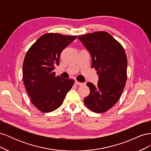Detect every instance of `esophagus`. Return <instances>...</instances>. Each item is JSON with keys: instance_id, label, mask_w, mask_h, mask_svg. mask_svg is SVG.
<instances>
[{"instance_id": "obj_1", "label": "esophagus", "mask_w": 151, "mask_h": 151, "mask_svg": "<svg viewBox=\"0 0 151 151\" xmlns=\"http://www.w3.org/2000/svg\"><path fill=\"white\" fill-rule=\"evenodd\" d=\"M75 84H76V85H78V86H81V85H83V84H84V83H80V82H79V81H75Z\"/></svg>"}]
</instances>
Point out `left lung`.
<instances>
[{
    "label": "left lung",
    "mask_w": 151,
    "mask_h": 151,
    "mask_svg": "<svg viewBox=\"0 0 151 151\" xmlns=\"http://www.w3.org/2000/svg\"><path fill=\"white\" fill-rule=\"evenodd\" d=\"M92 58L91 67L97 71L98 85L87 83L90 93L84 99L95 113H104L119 100L127 78V58L122 45L106 31L78 36Z\"/></svg>",
    "instance_id": "8db88e82"
}]
</instances>
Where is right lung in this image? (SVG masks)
Returning <instances> with one entry per match:
<instances>
[{
    "label": "right lung",
    "instance_id": "obj_1",
    "mask_svg": "<svg viewBox=\"0 0 151 151\" xmlns=\"http://www.w3.org/2000/svg\"><path fill=\"white\" fill-rule=\"evenodd\" d=\"M77 36L44 34L31 45L22 65V79L30 101L43 113L54 111L63 102L74 84L72 79H62L53 72L59 58Z\"/></svg>",
    "mask_w": 151,
    "mask_h": 151
}]
</instances>
